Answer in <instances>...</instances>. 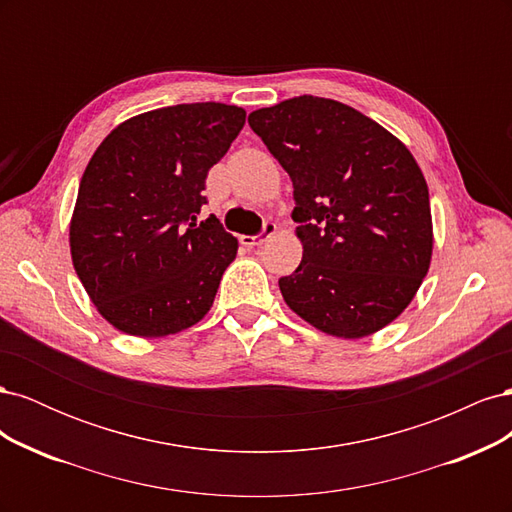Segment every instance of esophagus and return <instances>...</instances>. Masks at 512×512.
I'll return each mask as SVG.
<instances>
[{"label":"esophagus","mask_w":512,"mask_h":512,"mask_svg":"<svg viewBox=\"0 0 512 512\" xmlns=\"http://www.w3.org/2000/svg\"><path fill=\"white\" fill-rule=\"evenodd\" d=\"M275 230H277L275 222L267 220V222H265V226H262V230L258 232V235H254V237H250V235H243V237H241V243H243L245 247H256V245H262V243H265L271 235H275Z\"/></svg>","instance_id":"34e87169"}]
</instances>
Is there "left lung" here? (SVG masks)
Here are the masks:
<instances>
[{
	"label": "left lung",
	"mask_w": 512,
	"mask_h": 512,
	"mask_svg": "<svg viewBox=\"0 0 512 512\" xmlns=\"http://www.w3.org/2000/svg\"><path fill=\"white\" fill-rule=\"evenodd\" d=\"M290 175L301 265L282 297L312 327L359 339L393 322L429 271V190L408 147L356 108L299 96L247 117Z\"/></svg>",
	"instance_id": "8db88e82"
}]
</instances>
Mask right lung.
Listing matches in <instances>:
<instances>
[{"mask_svg":"<svg viewBox=\"0 0 512 512\" xmlns=\"http://www.w3.org/2000/svg\"><path fill=\"white\" fill-rule=\"evenodd\" d=\"M245 111L220 102L164 106L108 134L91 156L70 222V252L89 299L115 329L162 337L209 312L237 256L215 215L198 222L209 168Z\"/></svg>","mask_w":512,"mask_h":512,"instance_id":"1","label":"right lung"}]
</instances>
